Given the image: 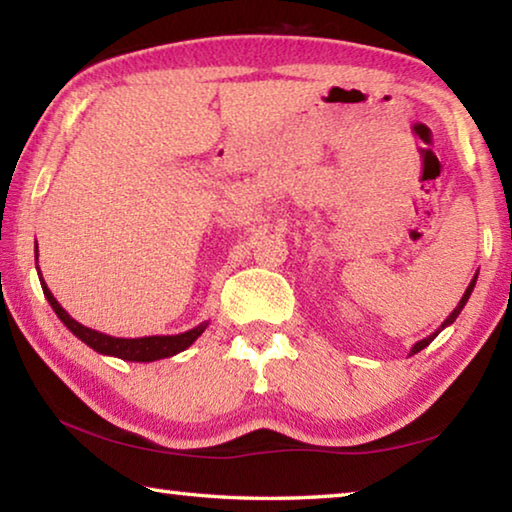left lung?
Here are the masks:
<instances>
[{"label": "left lung", "instance_id": "1", "mask_svg": "<svg viewBox=\"0 0 512 512\" xmlns=\"http://www.w3.org/2000/svg\"><path fill=\"white\" fill-rule=\"evenodd\" d=\"M476 277H479V271H476L474 273V277H472V282H470V287H467L465 289V293H463V298H461V302H458V305H456V309L452 311V314H449L445 320H443V325H440L438 329H436V332H433V334H429L427 336V339H422V341H418V343H415L413 345V348H411V354H418L420 350H424V348H427V345L433 341V339H436V336H438V332H443V329L445 327H449V325H452L454 323V320L458 318V314H461V311H463V307L467 305V300H470V296H472V291H474V284H476ZM411 354H409V357H411Z\"/></svg>", "mask_w": 512, "mask_h": 512}]
</instances>
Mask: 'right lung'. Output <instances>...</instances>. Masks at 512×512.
I'll return each instance as SVG.
<instances>
[{"instance_id":"1","label":"right lung","mask_w":512,"mask_h":512,"mask_svg":"<svg viewBox=\"0 0 512 512\" xmlns=\"http://www.w3.org/2000/svg\"><path fill=\"white\" fill-rule=\"evenodd\" d=\"M36 268H38V244H36ZM38 277L42 284V291H45V298L49 300L51 309L56 311V316L63 320V325L72 332L76 339H81L85 345H90L94 352L106 354V357H117L124 361H140V363H149V361H158V359H167L173 357V354L187 350L198 336L205 332V327L210 325L205 323L196 325L194 329H187L183 334H171V336H140V339H121V336H110L97 332V329L81 325L79 320H74L67 311L58 305V300L54 298V293L49 291V287L42 280V273L38 268Z\"/></svg>"}]
</instances>
